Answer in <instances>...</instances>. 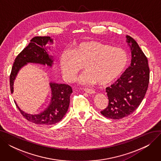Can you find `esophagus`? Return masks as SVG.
Here are the masks:
<instances>
[{"instance_id":"esophagus-1","label":"esophagus","mask_w":161,"mask_h":161,"mask_svg":"<svg viewBox=\"0 0 161 161\" xmlns=\"http://www.w3.org/2000/svg\"><path fill=\"white\" fill-rule=\"evenodd\" d=\"M83 90H84V91H85L86 92H87V93H88V94L92 95V94H95V91L94 90L91 89H84Z\"/></svg>"}]
</instances>
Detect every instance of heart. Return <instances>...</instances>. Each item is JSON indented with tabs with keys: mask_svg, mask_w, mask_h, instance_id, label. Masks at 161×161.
<instances>
[{
	"mask_svg": "<svg viewBox=\"0 0 161 161\" xmlns=\"http://www.w3.org/2000/svg\"><path fill=\"white\" fill-rule=\"evenodd\" d=\"M128 57L120 47H111L98 41H83L71 51L64 50L59 57V66L64 79L72 81L82 70H86L78 81L82 85H107L121 74Z\"/></svg>",
	"mask_w": 161,
	"mask_h": 161,
	"instance_id": "obj_1",
	"label": "heart"
}]
</instances>
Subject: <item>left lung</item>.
Instances as JSON below:
<instances>
[{
	"label": "left lung",
	"mask_w": 161,
	"mask_h": 161,
	"mask_svg": "<svg viewBox=\"0 0 161 161\" xmlns=\"http://www.w3.org/2000/svg\"><path fill=\"white\" fill-rule=\"evenodd\" d=\"M126 38L131 50L130 64L119 79L106 87L109 104L100 112L112 119H122L136 110L145 97L149 81L147 57L136 41L128 35Z\"/></svg>",
	"instance_id": "obj_1"
}]
</instances>
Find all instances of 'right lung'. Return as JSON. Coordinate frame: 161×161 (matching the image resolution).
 Returning a JSON list of instances; mask_svg holds the SVG:
<instances>
[{"label": "right lung", "instance_id": "right-lung-1", "mask_svg": "<svg viewBox=\"0 0 161 161\" xmlns=\"http://www.w3.org/2000/svg\"><path fill=\"white\" fill-rule=\"evenodd\" d=\"M53 44V40L49 36L34 37L29 44L17 56L13 64L10 77V89L14 92V83L19 70L28 63L39 64L52 67L53 56L49 55L48 49ZM51 100L49 105L44 111L38 114H30L23 112L15 101V103L21 114L28 121L40 125H54L58 123L66 114L70 104V97L72 92L70 86L66 84L49 82Z\"/></svg>", "mask_w": 161, "mask_h": 161}]
</instances>
